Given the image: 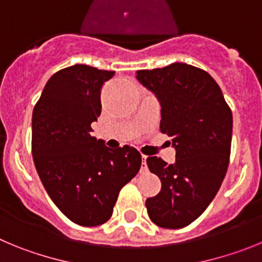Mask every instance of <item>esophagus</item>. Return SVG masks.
<instances>
[{
	"label": "esophagus",
	"mask_w": 262,
	"mask_h": 262,
	"mask_svg": "<svg viewBox=\"0 0 262 262\" xmlns=\"http://www.w3.org/2000/svg\"><path fill=\"white\" fill-rule=\"evenodd\" d=\"M146 155L142 154V164H141V172L147 171V164H146Z\"/></svg>",
	"instance_id": "34e87169"
}]
</instances>
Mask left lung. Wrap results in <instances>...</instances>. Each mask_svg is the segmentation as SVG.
Returning <instances> with one entry per match:
<instances>
[{"instance_id": "8db88e82", "label": "left lung", "mask_w": 262, "mask_h": 262, "mask_svg": "<svg viewBox=\"0 0 262 262\" xmlns=\"http://www.w3.org/2000/svg\"><path fill=\"white\" fill-rule=\"evenodd\" d=\"M137 79L160 102V132L172 138L176 160L148 157L162 189L146 200L147 214L163 228H183L210 205L227 172L232 112L210 74L184 62L138 70Z\"/></svg>"}]
</instances>
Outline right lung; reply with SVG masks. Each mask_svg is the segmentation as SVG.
Returning <instances> with one entry per match:
<instances>
[{
  "label": "right lung",
  "instance_id": "obj_1",
  "mask_svg": "<svg viewBox=\"0 0 262 262\" xmlns=\"http://www.w3.org/2000/svg\"><path fill=\"white\" fill-rule=\"evenodd\" d=\"M111 70L77 63L48 79L32 112L31 150L47 193L72 222L93 227L114 213L121 188L138 173L132 146L110 148L91 136Z\"/></svg>",
  "mask_w": 262,
  "mask_h": 262
}]
</instances>
